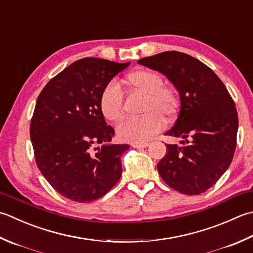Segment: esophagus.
Instances as JSON below:
<instances>
[{
	"label": "esophagus",
	"mask_w": 253,
	"mask_h": 253,
	"mask_svg": "<svg viewBox=\"0 0 253 253\" xmlns=\"http://www.w3.org/2000/svg\"><path fill=\"white\" fill-rule=\"evenodd\" d=\"M150 143L149 142H140V143H131V146L133 148H147L148 146H149Z\"/></svg>",
	"instance_id": "obj_1"
}]
</instances>
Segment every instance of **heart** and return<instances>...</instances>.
<instances>
[{
  "instance_id": "1",
  "label": "heart",
  "mask_w": 253,
  "mask_h": 253,
  "mask_svg": "<svg viewBox=\"0 0 253 253\" xmlns=\"http://www.w3.org/2000/svg\"><path fill=\"white\" fill-rule=\"evenodd\" d=\"M133 90L145 94L140 117L126 118L117 125V135L124 141L140 143L149 140L170 121L179 110V95L172 86L163 84L161 74L150 69H138L126 77ZM124 98L121 87L114 81L108 82L100 94V111L108 121H120L124 115Z\"/></svg>"
}]
</instances>
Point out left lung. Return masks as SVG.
Instances as JSON below:
<instances>
[{"instance_id": "8db88e82", "label": "left lung", "mask_w": 253, "mask_h": 253, "mask_svg": "<svg viewBox=\"0 0 253 253\" xmlns=\"http://www.w3.org/2000/svg\"><path fill=\"white\" fill-rule=\"evenodd\" d=\"M138 63L167 76L180 93L176 122L165 135L183 138L182 146L167 145L157 165L168 185L186 195L211 187L234 158L238 114L225 84L206 64L189 54L165 51Z\"/></svg>"}]
</instances>
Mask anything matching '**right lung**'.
<instances>
[{
  "mask_svg": "<svg viewBox=\"0 0 253 253\" xmlns=\"http://www.w3.org/2000/svg\"><path fill=\"white\" fill-rule=\"evenodd\" d=\"M129 63L80 59L39 94L29 129L35 161L49 184L69 200H98L120 180L121 156L129 146L108 143L115 131L106 125L98 100L103 87Z\"/></svg>",
  "mask_w": 253,
  "mask_h": 253,
  "instance_id": "add662e5",
  "label": "right lung"
}]
</instances>
